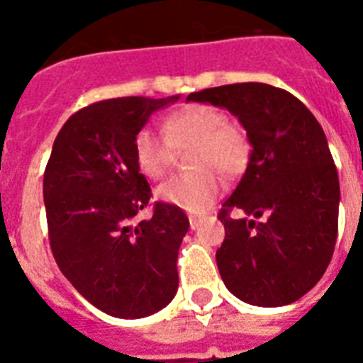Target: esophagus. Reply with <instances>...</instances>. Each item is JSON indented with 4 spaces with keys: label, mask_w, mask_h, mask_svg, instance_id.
<instances>
[{
    "label": "esophagus",
    "mask_w": 363,
    "mask_h": 363,
    "mask_svg": "<svg viewBox=\"0 0 363 363\" xmlns=\"http://www.w3.org/2000/svg\"><path fill=\"white\" fill-rule=\"evenodd\" d=\"M188 220H190V228H192V230H196V228L201 224V218H199V216H190Z\"/></svg>",
    "instance_id": "34e87169"
}]
</instances>
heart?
<instances>
[{
    "label": "heart",
    "instance_id": "b5f03b06",
    "mask_svg": "<svg viewBox=\"0 0 363 363\" xmlns=\"http://www.w3.org/2000/svg\"><path fill=\"white\" fill-rule=\"evenodd\" d=\"M164 133L143 128L133 137V158L137 169L148 179H162L173 164L175 148L196 143L190 165L192 173L173 175L156 190L158 199L188 213H201L220 192L222 175H233L241 169L248 156L247 139L228 116L213 105L194 104L165 116Z\"/></svg>",
    "mask_w": 363,
    "mask_h": 363
}]
</instances>
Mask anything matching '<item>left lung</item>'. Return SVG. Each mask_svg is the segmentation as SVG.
<instances>
[{
    "label": "left lung",
    "instance_id": "left-lung-1",
    "mask_svg": "<svg viewBox=\"0 0 363 363\" xmlns=\"http://www.w3.org/2000/svg\"><path fill=\"white\" fill-rule=\"evenodd\" d=\"M186 101L230 111L252 147L218 213L222 281L245 303L298 301L320 281L337 239L339 177L322 125L296 96L264 82L207 88ZM232 210L245 216L233 219Z\"/></svg>",
    "mask_w": 363,
    "mask_h": 363
}]
</instances>
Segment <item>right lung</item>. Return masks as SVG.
I'll use <instances>...</instances> for the list:
<instances>
[{
  "mask_svg": "<svg viewBox=\"0 0 363 363\" xmlns=\"http://www.w3.org/2000/svg\"><path fill=\"white\" fill-rule=\"evenodd\" d=\"M177 99L131 96L77 111L60 130L45 169L54 259L82 298L116 318L154 315L179 288L177 256L190 222L162 201L148 220H135L152 192L133 158L137 131Z\"/></svg>",
  "mask_w": 363,
  "mask_h": 363,
  "instance_id": "obj_1",
  "label": "right lung"
}]
</instances>
